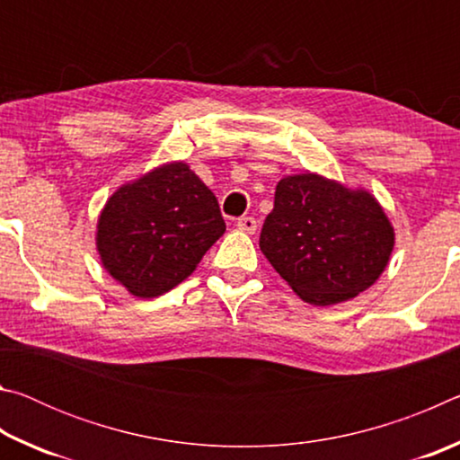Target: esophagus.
Returning <instances> with one entry per match:
<instances>
[{
  "instance_id": "obj_1",
  "label": "esophagus",
  "mask_w": 460,
  "mask_h": 460,
  "mask_svg": "<svg viewBox=\"0 0 460 460\" xmlns=\"http://www.w3.org/2000/svg\"><path fill=\"white\" fill-rule=\"evenodd\" d=\"M237 229L253 235L255 229H258V221H255L253 217H241V219H237Z\"/></svg>"
}]
</instances>
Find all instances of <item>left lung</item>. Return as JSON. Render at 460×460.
Listing matches in <instances>:
<instances>
[{
	"mask_svg": "<svg viewBox=\"0 0 460 460\" xmlns=\"http://www.w3.org/2000/svg\"><path fill=\"white\" fill-rule=\"evenodd\" d=\"M394 243L392 223L369 190L314 172L278 182L260 235L268 261L314 306L351 300L376 284Z\"/></svg>",
	"mask_w": 460,
	"mask_h": 460,
	"instance_id": "1",
	"label": "left lung"
}]
</instances>
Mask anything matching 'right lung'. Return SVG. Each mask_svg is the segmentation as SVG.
I'll return each mask as SVG.
<instances>
[{"mask_svg":"<svg viewBox=\"0 0 460 460\" xmlns=\"http://www.w3.org/2000/svg\"><path fill=\"white\" fill-rule=\"evenodd\" d=\"M225 233L219 202L184 162H168L107 199L97 252L131 296L155 298L184 282Z\"/></svg>","mask_w":460,"mask_h":460,"instance_id":"1","label":"right lung"}]
</instances>
